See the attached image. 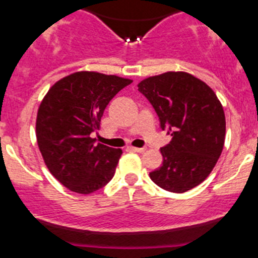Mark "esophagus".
Wrapping results in <instances>:
<instances>
[{"instance_id":"obj_1","label":"esophagus","mask_w":258,"mask_h":258,"mask_svg":"<svg viewBox=\"0 0 258 258\" xmlns=\"http://www.w3.org/2000/svg\"><path fill=\"white\" fill-rule=\"evenodd\" d=\"M130 150L135 152H139V154H144L146 151V147H130Z\"/></svg>"}]
</instances>
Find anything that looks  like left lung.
Here are the masks:
<instances>
[{"label": "left lung", "mask_w": 258, "mask_h": 258, "mask_svg": "<svg viewBox=\"0 0 258 258\" xmlns=\"http://www.w3.org/2000/svg\"><path fill=\"white\" fill-rule=\"evenodd\" d=\"M171 135L160 149L162 165L150 172L156 185L171 192H185L203 182L216 166L226 139V117L216 93L203 81L185 72H167L139 83Z\"/></svg>", "instance_id": "obj_1"}]
</instances>
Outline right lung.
<instances>
[{
	"label": "right lung",
	"mask_w": 258,
	"mask_h": 258,
	"mask_svg": "<svg viewBox=\"0 0 258 258\" xmlns=\"http://www.w3.org/2000/svg\"><path fill=\"white\" fill-rule=\"evenodd\" d=\"M131 79L77 72L57 81L40 103L36 140L52 176L78 194H91L113 177L121 149L96 144L107 104Z\"/></svg>",
	"instance_id": "1"
}]
</instances>
